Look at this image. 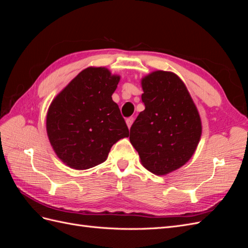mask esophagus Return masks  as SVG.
<instances>
[{
    "mask_svg": "<svg viewBox=\"0 0 248 248\" xmlns=\"http://www.w3.org/2000/svg\"><path fill=\"white\" fill-rule=\"evenodd\" d=\"M133 121H134V118L133 117H129V118L126 119V124H127V126H128V128H130Z\"/></svg>",
    "mask_w": 248,
    "mask_h": 248,
    "instance_id": "1",
    "label": "esophagus"
}]
</instances>
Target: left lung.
Returning <instances> with one entry per match:
<instances>
[{
	"label": "left lung",
	"instance_id": "obj_1",
	"mask_svg": "<svg viewBox=\"0 0 248 248\" xmlns=\"http://www.w3.org/2000/svg\"><path fill=\"white\" fill-rule=\"evenodd\" d=\"M140 111L129 140L148 170L167 175L188 161L202 134L198 109L175 73L155 71L141 80Z\"/></svg>",
	"mask_w": 248,
	"mask_h": 248
}]
</instances>
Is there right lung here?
Instances as JSON below:
<instances>
[{"label":"right lung","mask_w":248,"mask_h":248,"mask_svg":"<svg viewBox=\"0 0 248 248\" xmlns=\"http://www.w3.org/2000/svg\"><path fill=\"white\" fill-rule=\"evenodd\" d=\"M120 77L102 67L82 70L51 102L46 130L56 154L67 166L87 170L107 159L111 146L129 136L111 99Z\"/></svg>","instance_id":"obj_1"}]
</instances>
